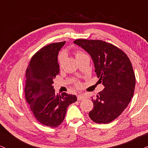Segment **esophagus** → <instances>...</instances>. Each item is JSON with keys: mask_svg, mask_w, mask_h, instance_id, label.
<instances>
[{"mask_svg": "<svg viewBox=\"0 0 148 148\" xmlns=\"http://www.w3.org/2000/svg\"><path fill=\"white\" fill-rule=\"evenodd\" d=\"M84 98H85V95H84L79 94V95H77V100H79V101L84 100Z\"/></svg>", "mask_w": 148, "mask_h": 148, "instance_id": "34e87169", "label": "esophagus"}]
</instances>
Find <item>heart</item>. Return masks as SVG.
I'll use <instances>...</instances> for the list:
<instances>
[{
  "mask_svg": "<svg viewBox=\"0 0 148 148\" xmlns=\"http://www.w3.org/2000/svg\"><path fill=\"white\" fill-rule=\"evenodd\" d=\"M84 55H86L84 53H83V52L80 51V50H76V51L75 52V58L77 59H77H79V57L84 56ZM64 58H65V55H64V53L60 54V55H59L58 57L59 64H60V65H61V64L63 63ZM76 85H77V86H79V85L80 84H79V82H76Z\"/></svg>",
  "mask_w": 148,
  "mask_h": 148,
  "instance_id": "b5f03b06",
  "label": "heart"
}]
</instances>
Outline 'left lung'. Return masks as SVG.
<instances>
[{"label":"left lung","instance_id":"left-lung-1","mask_svg":"<svg viewBox=\"0 0 148 148\" xmlns=\"http://www.w3.org/2000/svg\"><path fill=\"white\" fill-rule=\"evenodd\" d=\"M74 43L89 54L95 72L105 88L96 98L88 114L93 122L107 124L122 114L131 101L136 78L129 57L122 50L101 40L77 39Z\"/></svg>","mask_w":148,"mask_h":148}]
</instances>
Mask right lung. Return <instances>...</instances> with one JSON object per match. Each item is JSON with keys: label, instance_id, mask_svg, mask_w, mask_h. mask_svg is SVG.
<instances>
[{"label": "right lung", "instance_id": "right-lung-1", "mask_svg": "<svg viewBox=\"0 0 148 148\" xmlns=\"http://www.w3.org/2000/svg\"><path fill=\"white\" fill-rule=\"evenodd\" d=\"M65 41L50 43L33 55L26 69L25 95L33 115L43 125L56 127L63 122L75 95L55 94L53 79L60 73L57 56Z\"/></svg>", "mask_w": 148, "mask_h": 148}]
</instances>
